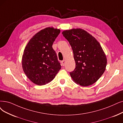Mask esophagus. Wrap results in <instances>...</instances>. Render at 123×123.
Returning <instances> with one entry per match:
<instances>
[{
    "mask_svg": "<svg viewBox=\"0 0 123 123\" xmlns=\"http://www.w3.org/2000/svg\"><path fill=\"white\" fill-rule=\"evenodd\" d=\"M65 62H66V61L65 60H63L62 62V65L63 66H64L65 65Z\"/></svg>",
    "mask_w": 123,
    "mask_h": 123,
    "instance_id": "34e87169",
    "label": "esophagus"
}]
</instances>
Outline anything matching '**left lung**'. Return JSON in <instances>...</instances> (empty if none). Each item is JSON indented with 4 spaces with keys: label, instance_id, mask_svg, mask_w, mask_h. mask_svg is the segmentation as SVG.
<instances>
[{
    "label": "left lung",
    "instance_id": "left-lung-1",
    "mask_svg": "<svg viewBox=\"0 0 123 123\" xmlns=\"http://www.w3.org/2000/svg\"><path fill=\"white\" fill-rule=\"evenodd\" d=\"M74 53L76 68L70 74L77 84L88 86L95 83L105 70L107 60L96 39L86 31L73 29L62 32Z\"/></svg>",
    "mask_w": 123,
    "mask_h": 123
}]
</instances>
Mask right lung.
Here are the masks:
<instances>
[{"label":"right lung","instance_id":"add662e5","mask_svg":"<svg viewBox=\"0 0 123 123\" xmlns=\"http://www.w3.org/2000/svg\"><path fill=\"white\" fill-rule=\"evenodd\" d=\"M60 30L48 27L36 33L29 41L22 57L26 75L34 84L43 85L51 81L61 70L52 44Z\"/></svg>","mask_w":123,"mask_h":123}]
</instances>
